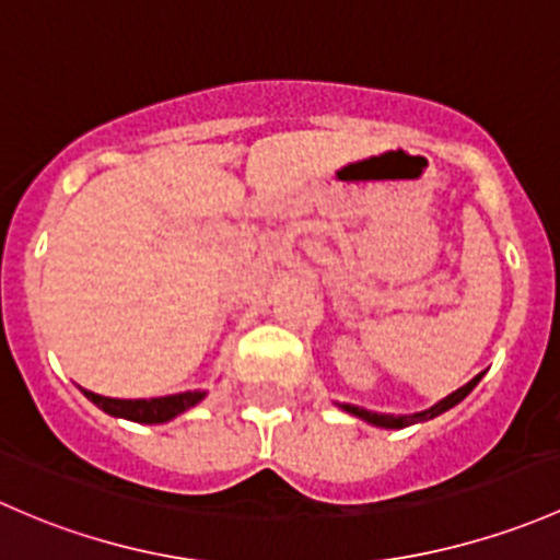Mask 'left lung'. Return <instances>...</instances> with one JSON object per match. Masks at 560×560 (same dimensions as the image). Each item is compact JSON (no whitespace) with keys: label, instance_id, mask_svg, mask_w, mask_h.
<instances>
[{"label":"left lung","instance_id":"1","mask_svg":"<svg viewBox=\"0 0 560 560\" xmlns=\"http://www.w3.org/2000/svg\"><path fill=\"white\" fill-rule=\"evenodd\" d=\"M482 374H486V372H480V374H477V377H471L469 383L460 385L458 390H453L451 396H445V399H440V401H436L434 407L423 409V412H412V415H388V412H372V409H364V407H359V405H337V407H339V409H345V412L355 415V418L366 420V423L377 425V429H407V425L425 423V420L436 418V415L447 412V409H451V407L460 405V401H464L466 396L471 394V388H475V385L480 383Z\"/></svg>","mask_w":560,"mask_h":560}]
</instances>
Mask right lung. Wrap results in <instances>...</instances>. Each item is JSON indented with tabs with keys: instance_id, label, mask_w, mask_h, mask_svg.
Returning <instances> with one entry per match:
<instances>
[{
	"instance_id": "add662e5",
	"label": "right lung",
	"mask_w": 560,
	"mask_h": 560,
	"mask_svg": "<svg viewBox=\"0 0 560 560\" xmlns=\"http://www.w3.org/2000/svg\"><path fill=\"white\" fill-rule=\"evenodd\" d=\"M83 390V396L89 401H94L102 412L113 415V418H126L135 420V423H170L172 418L183 415L186 409L199 405L207 396V390H186V394H172V396H159V399H109V396H100L94 390Z\"/></svg>"
}]
</instances>
